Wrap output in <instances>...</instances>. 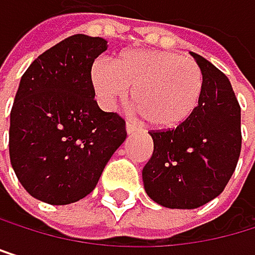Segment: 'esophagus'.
<instances>
[{
	"label": "esophagus",
	"mask_w": 255,
	"mask_h": 255,
	"mask_svg": "<svg viewBox=\"0 0 255 255\" xmlns=\"http://www.w3.org/2000/svg\"><path fill=\"white\" fill-rule=\"evenodd\" d=\"M125 130H127V134H134V133H137L139 131V128L136 125H133L131 122H127L125 124Z\"/></svg>",
	"instance_id": "1"
}]
</instances>
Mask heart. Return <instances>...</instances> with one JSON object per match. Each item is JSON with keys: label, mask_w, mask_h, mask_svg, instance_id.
<instances>
[{"label": "heart", "mask_w": 255, "mask_h": 255, "mask_svg": "<svg viewBox=\"0 0 255 255\" xmlns=\"http://www.w3.org/2000/svg\"><path fill=\"white\" fill-rule=\"evenodd\" d=\"M90 81L105 109H113L134 90L137 112L160 130L187 122L203 90V75L196 61L162 50H130L116 64L98 59L92 65Z\"/></svg>", "instance_id": "b5f03b06"}]
</instances>
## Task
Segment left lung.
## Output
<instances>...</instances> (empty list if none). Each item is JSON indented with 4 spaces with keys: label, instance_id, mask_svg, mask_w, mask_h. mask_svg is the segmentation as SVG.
Returning <instances> with one entry per match:
<instances>
[{
    "label": "left lung",
    "instance_id": "8db88e82",
    "mask_svg": "<svg viewBox=\"0 0 255 255\" xmlns=\"http://www.w3.org/2000/svg\"><path fill=\"white\" fill-rule=\"evenodd\" d=\"M203 75L193 116L173 130L150 131L154 150L142 170L146 194L165 208L194 210L230 182L242 148L240 105L230 79L191 52Z\"/></svg>",
    "mask_w": 255,
    "mask_h": 255
}]
</instances>
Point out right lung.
<instances>
[{"label": "right lung", "mask_w": 255, "mask_h": 255, "mask_svg": "<svg viewBox=\"0 0 255 255\" xmlns=\"http://www.w3.org/2000/svg\"><path fill=\"white\" fill-rule=\"evenodd\" d=\"M107 41L68 36L39 55L21 78L10 112L12 168L32 197L68 205L90 194L127 137L125 121L102 112L90 70Z\"/></svg>", "instance_id": "obj_1"}]
</instances>
